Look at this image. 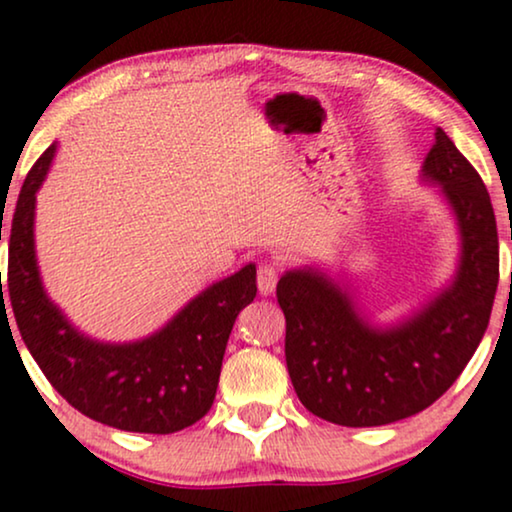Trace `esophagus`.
I'll use <instances>...</instances> for the list:
<instances>
[{"mask_svg":"<svg viewBox=\"0 0 512 512\" xmlns=\"http://www.w3.org/2000/svg\"><path fill=\"white\" fill-rule=\"evenodd\" d=\"M277 275H280V266L277 263H261L258 266V292H261L263 296L273 294L275 292V285H277Z\"/></svg>","mask_w":512,"mask_h":512,"instance_id":"34e87169","label":"esophagus"}]
</instances>
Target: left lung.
Segmentation results:
<instances>
[{
	"label": "left lung",
	"mask_w": 512,
	"mask_h": 512,
	"mask_svg": "<svg viewBox=\"0 0 512 512\" xmlns=\"http://www.w3.org/2000/svg\"><path fill=\"white\" fill-rule=\"evenodd\" d=\"M420 178L439 185L453 211L460 256L451 285L418 311L399 323H372L349 289L311 266L287 270L277 282L294 391L334 425H389L432 406L487 332L498 287V232L487 187L441 128Z\"/></svg>",
	"instance_id": "8db88e82"
}]
</instances>
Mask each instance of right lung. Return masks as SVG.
Instances as JSON below:
<instances>
[{
    "mask_svg": "<svg viewBox=\"0 0 512 512\" xmlns=\"http://www.w3.org/2000/svg\"><path fill=\"white\" fill-rule=\"evenodd\" d=\"M54 154L56 144L30 168L18 194L4 292L0 275V318L14 308L44 377L82 415L125 432L185 430L213 406L232 325L256 296V266L213 282L149 337L123 344L87 337L49 299L37 268L35 201Z\"/></svg>",
    "mask_w": 512,
    "mask_h": 512,
    "instance_id": "obj_1",
    "label": "right lung"
}]
</instances>
